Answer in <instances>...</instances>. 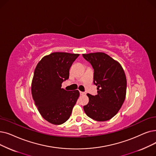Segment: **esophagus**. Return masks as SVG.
Here are the masks:
<instances>
[{
	"label": "esophagus",
	"instance_id": "1",
	"mask_svg": "<svg viewBox=\"0 0 156 156\" xmlns=\"http://www.w3.org/2000/svg\"><path fill=\"white\" fill-rule=\"evenodd\" d=\"M80 95L81 96H83V95H85V92H80Z\"/></svg>",
	"mask_w": 156,
	"mask_h": 156
}]
</instances>
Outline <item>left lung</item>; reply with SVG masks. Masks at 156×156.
<instances>
[{
  "label": "left lung",
  "instance_id": "left-lung-1",
  "mask_svg": "<svg viewBox=\"0 0 156 156\" xmlns=\"http://www.w3.org/2000/svg\"><path fill=\"white\" fill-rule=\"evenodd\" d=\"M94 69V82L98 94H87L89 103L83 106L87 115L99 122L113 118L120 110L126 96L127 80L120 64L103 52L83 54Z\"/></svg>",
  "mask_w": 156,
  "mask_h": 156
}]
</instances>
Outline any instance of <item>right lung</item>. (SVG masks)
Returning <instances> with one entry per match:
<instances>
[{
    "label": "right lung",
    "instance_id": "add662e5",
    "mask_svg": "<svg viewBox=\"0 0 156 156\" xmlns=\"http://www.w3.org/2000/svg\"><path fill=\"white\" fill-rule=\"evenodd\" d=\"M79 55L53 52L43 57L35 69L31 84L32 98L41 115L52 124L60 125L68 120L79 98L78 90L67 91L61 87Z\"/></svg>",
    "mask_w": 156,
    "mask_h": 156
}]
</instances>
